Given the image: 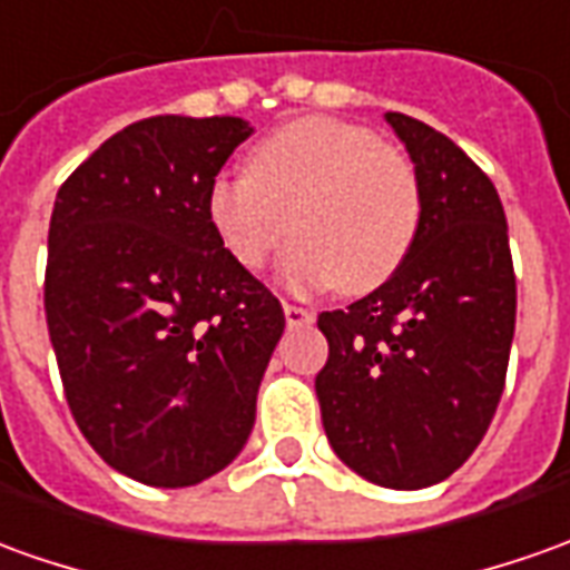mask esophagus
<instances>
[{
  "instance_id": "1",
  "label": "esophagus",
  "mask_w": 570,
  "mask_h": 570,
  "mask_svg": "<svg viewBox=\"0 0 570 570\" xmlns=\"http://www.w3.org/2000/svg\"><path fill=\"white\" fill-rule=\"evenodd\" d=\"M284 314H286V324H289V326L314 324L312 308H302V305H289V302H284Z\"/></svg>"
}]
</instances>
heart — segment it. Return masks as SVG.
Listing matches in <instances>:
<instances>
[{
	"label": "heart",
	"mask_w": 570,
	"mask_h": 570,
	"mask_svg": "<svg viewBox=\"0 0 570 570\" xmlns=\"http://www.w3.org/2000/svg\"><path fill=\"white\" fill-rule=\"evenodd\" d=\"M206 218L240 268L258 272L289 237L281 281L293 293H373L407 262L423 222V185L404 150L333 117H302L249 150V173H222Z\"/></svg>",
	"instance_id": "heart-1"
}]
</instances>
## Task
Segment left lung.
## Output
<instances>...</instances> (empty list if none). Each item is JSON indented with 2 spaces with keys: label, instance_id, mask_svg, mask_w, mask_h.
<instances>
[{
  "label": "left lung",
  "instance_id": "left-lung-1",
  "mask_svg": "<svg viewBox=\"0 0 570 570\" xmlns=\"http://www.w3.org/2000/svg\"><path fill=\"white\" fill-rule=\"evenodd\" d=\"M385 122L416 166L423 222L389 284L317 317L330 357L314 389L342 463L416 491L453 475L491 425L515 333V272L491 178L420 119Z\"/></svg>",
  "mask_w": 570,
  "mask_h": 570
}]
</instances>
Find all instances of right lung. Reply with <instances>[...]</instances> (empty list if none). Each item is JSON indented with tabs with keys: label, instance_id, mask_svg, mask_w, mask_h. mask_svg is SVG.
<instances>
[{
	"label": "right lung",
	"instance_id": "1",
	"mask_svg": "<svg viewBox=\"0 0 570 570\" xmlns=\"http://www.w3.org/2000/svg\"><path fill=\"white\" fill-rule=\"evenodd\" d=\"M253 135L240 117H150L58 190L46 321L63 395L107 465L190 488L244 451L284 333L272 289L222 249L206 190Z\"/></svg>",
	"mask_w": 570,
	"mask_h": 570
}]
</instances>
